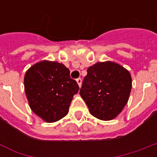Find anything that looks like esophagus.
Returning a JSON list of instances; mask_svg holds the SVG:
<instances>
[{
  "mask_svg": "<svg viewBox=\"0 0 157 157\" xmlns=\"http://www.w3.org/2000/svg\"><path fill=\"white\" fill-rule=\"evenodd\" d=\"M76 82H77V84H78L79 86L81 87V85H82V79L81 78L76 79Z\"/></svg>",
  "mask_w": 157,
  "mask_h": 157,
  "instance_id": "obj_1",
  "label": "esophagus"
}]
</instances>
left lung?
I'll list each match as a JSON object with an SVG mask.
<instances>
[{"mask_svg":"<svg viewBox=\"0 0 157 157\" xmlns=\"http://www.w3.org/2000/svg\"><path fill=\"white\" fill-rule=\"evenodd\" d=\"M131 88L128 70L115 62H98L87 69L80 95L92 116L109 121L122 112Z\"/></svg>","mask_w":157,"mask_h":157,"instance_id":"8db88e82","label":"left lung"}]
</instances>
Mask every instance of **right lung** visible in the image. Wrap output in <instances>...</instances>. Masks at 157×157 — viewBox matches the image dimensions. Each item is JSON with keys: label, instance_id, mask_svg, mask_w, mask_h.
<instances>
[{"label": "right lung", "instance_id": "right-lung-1", "mask_svg": "<svg viewBox=\"0 0 157 157\" xmlns=\"http://www.w3.org/2000/svg\"><path fill=\"white\" fill-rule=\"evenodd\" d=\"M24 90L33 112L46 123H54L68 113L79 86L63 64L42 60L26 71Z\"/></svg>", "mask_w": 157, "mask_h": 157}]
</instances>
